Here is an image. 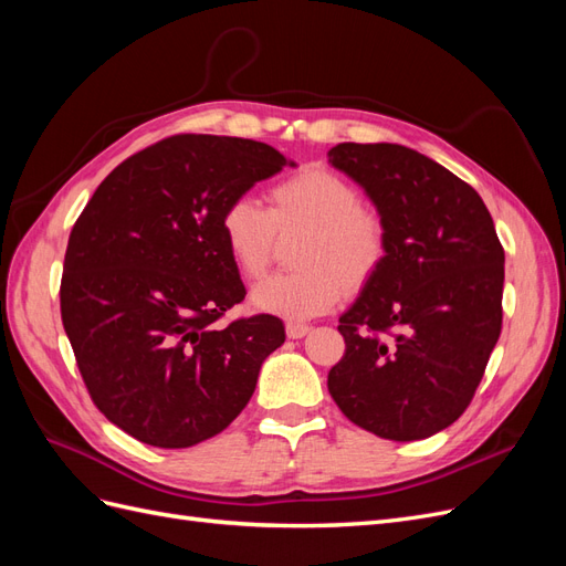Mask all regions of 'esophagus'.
Wrapping results in <instances>:
<instances>
[{
	"mask_svg": "<svg viewBox=\"0 0 566 566\" xmlns=\"http://www.w3.org/2000/svg\"><path fill=\"white\" fill-rule=\"evenodd\" d=\"M310 331H312V328H310V325H306V323H293V321L285 323V333H287L290 339H300V337H304Z\"/></svg>",
	"mask_w": 566,
	"mask_h": 566,
	"instance_id": "obj_1",
	"label": "esophagus"
}]
</instances>
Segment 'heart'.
Listing matches in <instances>:
<instances>
[{
  "instance_id": "heart-1",
  "label": "heart",
  "mask_w": 566,
  "mask_h": 566,
  "mask_svg": "<svg viewBox=\"0 0 566 566\" xmlns=\"http://www.w3.org/2000/svg\"><path fill=\"white\" fill-rule=\"evenodd\" d=\"M269 208L233 198L219 217V233L235 271L260 281L281 243H295V271L254 287L252 306L283 318H314L345 295L378 279L389 256L385 217L364 205L361 191L331 169L304 167L269 188Z\"/></svg>"
}]
</instances>
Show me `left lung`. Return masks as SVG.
Returning <instances> with one entry per match:
<instances>
[{
    "mask_svg": "<svg viewBox=\"0 0 566 566\" xmlns=\"http://www.w3.org/2000/svg\"><path fill=\"white\" fill-rule=\"evenodd\" d=\"M328 163L364 186L391 243L339 316L328 391L373 434L427 439L465 413L501 337L503 245L474 188L413 148L337 144Z\"/></svg>",
    "mask_w": 566,
    "mask_h": 566,
    "instance_id": "1",
    "label": "left lung"
}]
</instances>
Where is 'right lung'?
Segmentation results:
<instances>
[{
    "instance_id": "right-lung-1",
    "label": "right lung",
    "mask_w": 566,
    "mask_h": 566,
    "mask_svg": "<svg viewBox=\"0 0 566 566\" xmlns=\"http://www.w3.org/2000/svg\"><path fill=\"white\" fill-rule=\"evenodd\" d=\"M285 165L262 142L167 136L119 163L77 217L63 328L92 401L134 439L188 449L227 430L285 342L271 314L217 325L245 300L221 210Z\"/></svg>"
}]
</instances>
